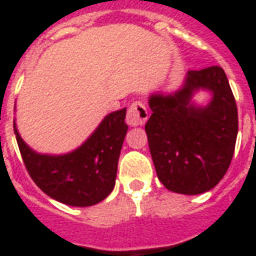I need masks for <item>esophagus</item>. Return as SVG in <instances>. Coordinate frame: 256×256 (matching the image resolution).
Masks as SVG:
<instances>
[{"instance_id":"34e87169","label":"esophagus","mask_w":256,"mask_h":256,"mask_svg":"<svg viewBox=\"0 0 256 256\" xmlns=\"http://www.w3.org/2000/svg\"><path fill=\"white\" fill-rule=\"evenodd\" d=\"M148 116H150L148 115V110H146L144 102L136 101L128 108V115H126V123H128V126H132V128L142 126L146 122Z\"/></svg>"}]
</instances>
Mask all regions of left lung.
<instances>
[{
  "instance_id": "8db88e82",
  "label": "left lung",
  "mask_w": 256,
  "mask_h": 256,
  "mask_svg": "<svg viewBox=\"0 0 256 256\" xmlns=\"http://www.w3.org/2000/svg\"><path fill=\"white\" fill-rule=\"evenodd\" d=\"M198 91L212 96L206 106L192 100ZM148 102L145 132L160 182L181 194L208 192L230 166L238 130L225 71L218 66L188 71L177 90L155 92Z\"/></svg>"
}]
</instances>
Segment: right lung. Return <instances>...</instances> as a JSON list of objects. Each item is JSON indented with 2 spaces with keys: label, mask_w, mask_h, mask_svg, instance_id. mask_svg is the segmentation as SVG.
I'll return each instance as SVG.
<instances>
[{
  "label": "right lung",
  "mask_w": 256,
  "mask_h": 256,
  "mask_svg": "<svg viewBox=\"0 0 256 256\" xmlns=\"http://www.w3.org/2000/svg\"><path fill=\"white\" fill-rule=\"evenodd\" d=\"M126 108L108 114L82 145L62 155L40 154L14 130L26 168L49 198L72 207L100 203L115 186L118 160L128 133Z\"/></svg>",
  "instance_id": "right-lung-1"
}]
</instances>
